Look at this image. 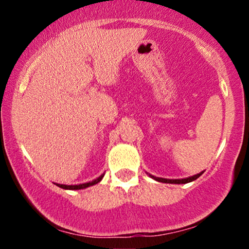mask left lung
<instances>
[{
    "label": "left lung",
    "mask_w": 249,
    "mask_h": 249,
    "mask_svg": "<svg viewBox=\"0 0 249 249\" xmlns=\"http://www.w3.org/2000/svg\"><path fill=\"white\" fill-rule=\"evenodd\" d=\"M202 173H204V171L198 174H194V176H192V177H188V178H184V179H166V178H159V177H154L150 173H147V174L152 179L157 180V181H159V182H165V184H187V182L194 181L196 179H198Z\"/></svg>",
    "instance_id": "obj_1"
}]
</instances>
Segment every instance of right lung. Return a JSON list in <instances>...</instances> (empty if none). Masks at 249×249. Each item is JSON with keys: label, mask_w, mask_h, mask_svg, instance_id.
<instances>
[{"label": "right lung", "mask_w": 249, "mask_h": 249, "mask_svg": "<svg viewBox=\"0 0 249 249\" xmlns=\"http://www.w3.org/2000/svg\"><path fill=\"white\" fill-rule=\"evenodd\" d=\"M103 177H104V173L101 174V176L98 177V178H96L95 180H92V181H89V182H84V184H78V185H63V184H56L57 186L61 187V188H64V190H83V188H87V187H90V186H93V185L98 184L99 181L103 179Z\"/></svg>", "instance_id": "1"}]
</instances>
